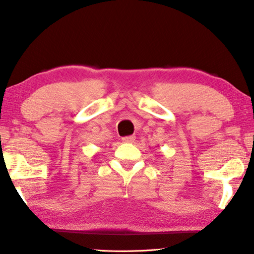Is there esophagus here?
<instances>
[{"mask_svg": "<svg viewBox=\"0 0 254 254\" xmlns=\"http://www.w3.org/2000/svg\"><path fill=\"white\" fill-rule=\"evenodd\" d=\"M135 140V136H133V135H128V136H124L123 139H122V141L124 143H132L133 141Z\"/></svg>", "mask_w": 254, "mask_h": 254, "instance_id": "1", "label": "esophagus"}]
</instances>
